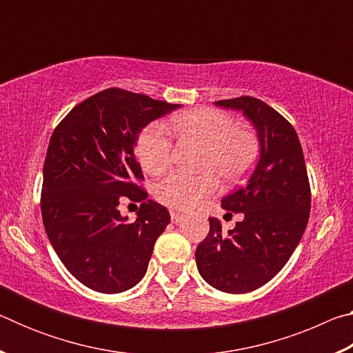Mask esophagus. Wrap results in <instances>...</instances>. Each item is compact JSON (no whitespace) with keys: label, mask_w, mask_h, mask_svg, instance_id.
<instances>
[{"label":"esophagus","mask_w":353,"mask_h":353,"mask_svg":"<svg viewBox=\"0 0 353 353\" xmlns=\"http://www.w3.org/2000/svg\"><path fill=\"white\" fill-rule=\"evenodd\" d=\"M183 219H185V214L177 213V212H171V221H172V223H174V224L182 223Z\"/></svg>","instance_id":"1"}]
</instances>
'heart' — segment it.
I'll return each mask as SVG.
<instances>
[{
  "instance_id": "b5f03b06",
  "label": "heart",
  "mask_w": 353,
  "mask_h": 353,
  "mask_svg": "<svg viewBox=\"0 0 353 353\" xmlns=\"http://www.w3.org/2000/svg\"><path fill=\"white\" fill-rule=\"evenodd\" d=\"M171 126L182 140L204 145L201 168L207 170L196 176L174 172L155 185L157 201L176 210H191L216 193L218 176L225 183L240 181L252 168L260 151L259 137L252 129L236 124L234 117L213 107L177 113L171 119ZM137 155L149 174L157 176L168 170L174 159L168 129L160 123L143 129L137 140Z\"/></svg>"
}]
</instances>
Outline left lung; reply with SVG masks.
<instances>
[{"label":"left lung","mask_w":353,"mask_h":353,"mask_svg":"<svg viewBox=\"0 0 353 353\" xmlns=\"http://www.w3.org/2000/svg\"><path fill=\"white\" fill-rule=\"evenodd\" d=\"M240 110L256 129L260 160L248 182L221 201L243 213L224 234L216 218L196 249V265L208 285L230 294L260 288L290 260L305 232L312 191L303 151L294 128L271 105L252 97L214 103Z\"/></svg>","instance_id":"obj_1"}]
</instances>
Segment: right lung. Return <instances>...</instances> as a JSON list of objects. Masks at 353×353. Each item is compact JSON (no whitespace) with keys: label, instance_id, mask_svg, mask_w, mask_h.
<instances>
[{"label":"right lung","instance_id":"1","mask_svg":"<svg viewBox=\"0 0 353 353\" xmlns=\"http://www.w3.org/2000/svg\"><path fill=\"white\" fill-rule=\"evenodd\" d=\"M179 104L107 88L70 110L51 135L43 165L41 218L59 259L82 285L105 294L145 277L170 212L141 182L140 130ZM123 199L141 201L134 223L119 214Z\"/></svg>","mask_w":353,"mask_h":353}]
</instances>
